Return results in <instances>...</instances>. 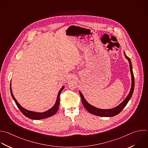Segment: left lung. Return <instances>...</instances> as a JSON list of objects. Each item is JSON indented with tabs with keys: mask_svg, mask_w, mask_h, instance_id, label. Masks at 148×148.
<instances>
[{
	"mask_svg": "<svg viewBox=\"0 0 148 148\" xmlns=\"http://www.w3.org/2000/svg\"><path fill=\"white\" fill-rule=\"evenodd\" d=\"M124 54L126 59L128 60L130 64V71H131V88L130 89V92H129L128 95L125 98V99L118 106L112 109H99L96 108L90 104H89L85 99L84 96H83L82 93L81 92V91H79V95L81 96V101L82 103L83 106L84 108L86 109L87 111H88L90 113L96 115L97 116H101V117H113L118 114H119L122 110L125 107L129 101L130 100L131 97L132 95L134 89V85H135V81H134V76L133 74V71H132V66L131 63V61L129 58L127 56V55L125 53V52L124 51Z\"/></svg>",
	"mask_w": 148,
	"mask_h": 148,
	"instance_id": "1",
	"label": "left lung"
}]
</instances>
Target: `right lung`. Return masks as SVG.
I'll return each instance as SVG.
<instances>
[{
  "instance_id": "1",
  "label": "right lung",
  "mask_w": 148,
  "mask_h": 148,
  "mask_svg": "<svg viewBox=\"0 0 148 148\" xmlns=\"http://www.w3.org/2000/svg\"><path fill=\"white\" fill-rule=\"evenodd\" d=\"M12 82V81H11ZM64 88V86H63L61 89H60L58 94V96H57V99L56 101L55 104L54 105V106L51 108L50 109H49L48 110L44 112H32V111H30V110H28L25 109H24V108H23L19 103L17 101V100L16 99V98L14 97L13 92H12V82H10V92H11V95L13 97V100L14 101L16 105L17 106V107L18 108V109H20V110L21 112V113L25 116L31 119H33V120H40V119H46L49 117H51L53 115H54L58 110L59 109V105H60V93L62 92V91L63 90Z\"/></svg>"
}]
</instances>
